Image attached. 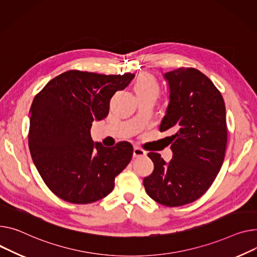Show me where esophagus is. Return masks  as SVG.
I'll use <instances>...</instances> for the list:
<instances>
[{"instance_id": "obj_1", "label": "esophagus", "mask_w": 257, "mask_h": 257, "mask_svg": "<svg viewBox=\"0 0 257 257\" xmlns=\"http://www.w3.org/2000/svg\"><path fill=\"white\" fill-rule=\"evenodd\" d=\"M147 155V152L144 151L143 149L139 148V147H134L133 149V157L134 158H140V157H144Z\"/></svg>"}]
</instances>
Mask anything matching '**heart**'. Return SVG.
I'll return each instance as SVG.
<instances>
[{"label": "heart", "mask_w": 257, "mask_h": 257, "mask_svg": "<svg viewBox=\"0 0 257 257\" xmlns=\"http://www.w3.org/2000/svg\"><path fill=\"white\" fill-rule=\"evenodd\" d=\"M134 91L138 96L159 95V84L155 77L150 74H142L134 85Z\"/></svg>", "instance_id": "1"}]
</instances>
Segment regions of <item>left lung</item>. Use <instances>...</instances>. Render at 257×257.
<instances>
[{"instance_id": "1", "label": "left lung", "mask_w": 257, "mask_h": 257, "mask_svg": "<svg viewBox=\"0 0 257 257\" xmlns=\"http://www.w3.org/2000/svg\"><path fill=\"white\" fill-rule=\"evenodd\" d=\"M168 87V104L160 131L170 130L173 159L149 153L153 173L144 179L148 195L166 207L198 199L211 187L222 166L227 143L223 97L214 83L194 68L162 74Z\"/></svg>"}]
</instances>
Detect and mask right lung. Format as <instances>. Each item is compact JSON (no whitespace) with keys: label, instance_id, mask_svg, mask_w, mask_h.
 <instances>
[{"label":"right lung","instance_id":"right-lung-1","mask_svg":"<svg viewBox=\"0 0 257 257\" xmlns=\"http://www.w3.org/2000/svg\"><path fill=\"white\" fill-rule=\"evenodd\" d=\"M135 75H104L70 70L51 79L30 108L29 148L49 189L65 201L85 204L107 196L128 165L133 147L94 143V121L108 114V103Z\"/></svg>","mask_w":257,"mask_h":257}]
</instances>
